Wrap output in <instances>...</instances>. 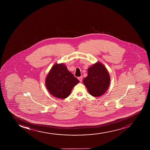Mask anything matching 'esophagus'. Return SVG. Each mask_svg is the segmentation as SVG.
<instances>
[{"label": "esophagus", "mask_w": 150, "mask_h": 150, "mask_svg": "<svg viewBox=\"0 0 150 150\" xmlns=\"http://www.w3.org/2000/svg\"><path fill=\"white\" fill-rule=\"evenodd\" d=\"M78 79H79V81H81V82L82 81H83V76H80V77H79L78 78Z\"/></svg>", "instance_id": "34e87169"}]
</instances>
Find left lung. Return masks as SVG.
Here are the masks:
<instances>
[{
  "mask_svg": "<svg viewBox=\"0 0 150 150\" xmlns=\"http://www.w3.org/2000/svg\"><path fill=\"white\" fill-rule=\"evenodd\" d=\"M88 76L83 80L89 93L95 97L105 93L109 88L110 76L107 69L100 62L88 69Z\"/></svg>",
  "mask_w": 150,
  "mask_h": 150,
  "instance_id": "obj_1",
  "label": "left lung"
}]
</instances>
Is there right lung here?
<instances>
[{
  "instance_id": "obj_1",
  "label": "right lung",
  "mask_w": 150,
  "mask_h": 150,
  "mask_svg": "<svg viewBox=\"0 0 150 150\" xmlns=\"http://www.w3.org/2000/svg\"><path fill=\"white\" fill-rule=\"evenodd\" d=\"M79 83L64 64H55L50 69L45 80L47 89L52 96L65 98L71 95L72 88Z\"/></svg>"
}]
</instances>
